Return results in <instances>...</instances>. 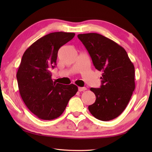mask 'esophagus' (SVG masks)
<instances>
[{
    "mask_svg": "<svg viewBox=\"0 0 152 152\" xmlns=\"http://www.w3.org/2000/svg\"><path fill=\"white\" fill-rule=\"evenodd\" d=\"M87 89L85 87H83V88H81V87H79L78 88V91H86Z\"/></svg>",
    "mask_w": 152,
    "mask_h": 152,
    "instance_id": "esophagus-1",
    "label": "esophagus"
}]
</instances>
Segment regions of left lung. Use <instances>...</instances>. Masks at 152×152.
Masks as SVG:
<instances>
[{
  "instance_id": "obj_1",
  "label": "left lung",
  "mask_w": 152,
  "mask_h": 152,
  "mask_svg": "<svg viewBox=\"0 0 152 152\" xmlns=\"http://www.w3.org/2000/svg\"><path fill=\"white\" fill-rule=\"evenodd\" d=\"M79 40L88 50L95 69L102 71L95 103L88 106L91 114L101 121L118 117L129 102L135 88L134 67L127 53L115 42L97 33L80 34Z\"/></svg>"
}]
</instances>
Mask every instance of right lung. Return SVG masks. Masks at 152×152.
I'll return each mask as SVG.
<instances>
[{"instance_id": "right-lung-1", "label": "right lung", "mask_w": 152, "mask_h": 152, "mask_svg": "<svg viewBox=\"0 0 152 152\" xmlns=\"http://www.w3.org/2000/svg\"><path fill=\"white\" fill-rule=\"evenodd\" d=\"M74 36L73 33H50L37 40L23 55L16 75L19 93L28 110L41 119L59 117L78 91V87L72 83L53 82L50 71L56 65L59 48Z\"/></svg>"}]
</instances>
